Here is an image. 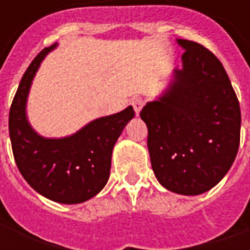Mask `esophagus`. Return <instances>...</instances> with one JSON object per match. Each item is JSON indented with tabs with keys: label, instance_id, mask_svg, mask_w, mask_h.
I'll return each instance as SVG.
<instances>
[{
	"label": "esophagus",
	"instance_id": "1",
	"mask_svg": "<svg viewBox=\"0 0 250 250\" xmlns=\"http://www.w3.org/2000/svg\"><path fill=\"white\" fill-rule=\"evenodd\" d=\"M131 104H132V107H134V111H135V114L138 115L141 112L142 107L145 105V100L142 98H134L131 100Z\"/></svg>",
	"mask_w": 250,
	"mask_h": 250
}]
</instances>
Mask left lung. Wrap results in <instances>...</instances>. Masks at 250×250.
Returning <instances> with one entry per match:
<instances>
[{"label":"left lung","instance_id":"obj_1","mask_svg":"<svg viewBox=\"0 0 250 250\" xmlns=\"http://www.w3.org/2000/svg\"><path fill=\"white\" fill-rule=\"evenodd\" d=\"M184 68L159 100L141 111L159 184L197 195L220 182L236 159L241 111L225 68L198 42L178 40Z\"/></svg>","mask_w":250,"mask_h":250}]
</instances>
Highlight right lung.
Here are the masks:
<instances>
[{
  "label": "right lung",
  "mask_w": 250,
  "mask_h": 250,
  "mask_svg": "<svg viewBox=\"0 0 250 250\" xmlns=\"http://www.w3.org/2000/svg\"><path fill=\"white\" fill-rule=\"evenodd\" d=\"M55 46L44 48L25 71L9 111V135L20 173L37 193L60 204H80L105 186L115 142L135 112L127 107L62 139L37 135L26 120L25 104L36 71Z\"/></svg>",
  "instance_id": "1"
}]
</instances>
